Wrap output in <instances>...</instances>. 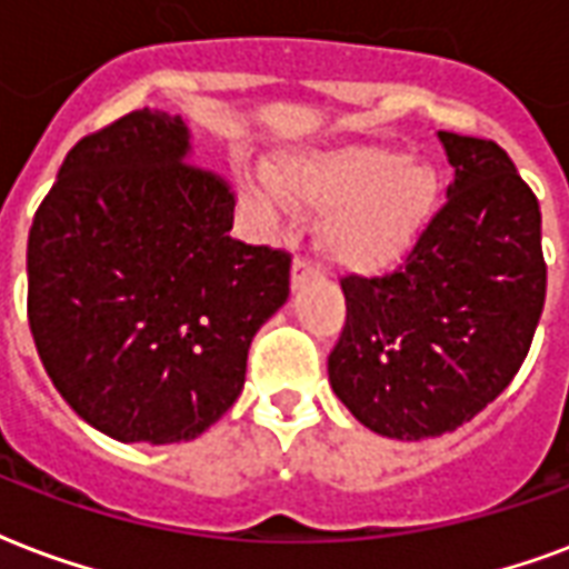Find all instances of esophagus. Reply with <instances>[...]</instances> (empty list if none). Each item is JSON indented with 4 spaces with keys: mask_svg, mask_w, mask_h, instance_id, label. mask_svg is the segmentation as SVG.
Returning <instances> with one entry per match:
<instances>
[{
    "mask_svg": "<svg viewBox=\"0 0 569 569\" xmlns=\"http://www.w3.org/2000/svg\"><path fill=\"white\" fill-rule=\"evenodd\" d=\"M319 274V266H313L307 256H295V262H292V286H301L307 283L310 277Z\"/></svg>",
    "mask_w": 569,
    "mask_h": 569,
    "instance_id": "esophagus-1",
    "label": "esophagus"
}]
</instances>
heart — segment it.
I'll use <instances>...</instances> for the list:
<instances>
[{"mask_svg": "<svg viewBox=\"0 0 569 569\" xmlns=\"http://www.w3.org/2000/svg\"><path fill=\"white\" fill-rule=\"evenodd\" d=\"M271 214L289 206L325 211L322 247L349 271L376 274L406 259L439 199V179L390 146H337L280 158L271 179L247 184Z\"/></svg>", "mask_w": 569, "mask_h": 569, "instance_id": "heart-1", "label": "heart"}]
</instances>
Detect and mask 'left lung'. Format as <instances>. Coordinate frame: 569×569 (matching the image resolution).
I'll return each mask as SVG.
<instances>
[{"mask_svg": "<svg viewBox=\"0 0 569 569\" xmlns=\"http://www.w3.org/2000/svg\"><path fill=\"white\" fill-rule=\"evenodd\" d=\"M453 181L397 271L346 274L333 393L363 427L453 432L513 381L543 313L540 202L492 140L439 130Z\"/></svg>", "mask_w": 569, "mask_h": 569, "instance_id": "left-lung-1", "label": "left lung"}]
</instances>
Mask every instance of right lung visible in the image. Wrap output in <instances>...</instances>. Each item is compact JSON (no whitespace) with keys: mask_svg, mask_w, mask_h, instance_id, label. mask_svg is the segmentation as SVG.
<instances>
[{"mask_svg":"<svg viewBox=\"0 0 569 569\" xmlns=\"http://www.w3.org/2000/svg\"><path fill=\"white\" fill-rule=\"evenodd\" d=\"M184 121L133 110L82 137L34 211L29 328L86 423L124 445L197 439L244 388L292 256L229 236L236 193Z\"/></svg>","mask_w":569,"mask_h":569,"instance_id":"right-lung-1","label":"right lung"}]
</instances>
